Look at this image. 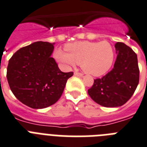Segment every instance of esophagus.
I'll list each match as a JSON object with an SVG mask.
<instances>
[{
  "instance_id": "1",
  "label": "esophagus",
  "mask_w": 147,
  "mask_h": 147,
  "mask_svg": "<svg viewBox=\"0 0 147 147\" xmlns=\"http://www.w3.org/2000/svg\"><path fill=\"white\" fill-rule=\"evenodd\" d=\"M74 75H75V76H80V77L83 76V74L81 73V72H78V71H75Z\"/></svg>"
}]
</instances>
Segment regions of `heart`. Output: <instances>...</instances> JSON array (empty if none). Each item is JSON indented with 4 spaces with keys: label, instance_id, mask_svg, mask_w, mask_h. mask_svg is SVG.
Listing matches in <instances>:
<instances>
[{
    "label": "heart",
    "instance_id": "b5f03b06",
    "mask_svg": "<svg viewBox=\"0 0 147 147\" xmlns=\"http://www.w3.org/2000/svg\"><path fill=\"white\" fill-rule=\"evenodd\" d=\"M65 49L66 53L60 50L56 51L57 60L69 66L81 64L85 72L94 76L106 73L114 60V49L107 40L74 43L66 45Z\"/></svg>",
    "mask_w": 147,
    "mask_h": 147
}]
</instances>
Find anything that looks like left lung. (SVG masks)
I'll return each mask as SVG.
<instances>
[{"instance_id": "1", "label": "left lung", "mask_w": 147, "mask_h": 147, "mask_svg": "<svg viewBox=\"0 0 147 147\" xmlns=\"http://www.w3.org/2000/svg\"><path fill=\"white\" fill-rule=\"evenodd\" d=\"M116 60L109 72L94 80L88 93L93 100L105 107H118L127 102L139 83L138 57L124 43L115 45Z\"/></svg>"}]
</instances>
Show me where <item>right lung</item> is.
Listing matches in <instances>:
<instances>
[{"label":"right lung","mask_w":147,"mask_h":147,"mask_svg":"<svg viewBox=\"0 0 147 147\" xmlns=\"http://www.w3.org/2000/svg\"><path fill=\"white\" fill-rule=\"evenodd\" d=\"M54 43L37 41L20 48L9 59L7 78L14 96L32 109L54 104L73 72H63L51 57Z\"/></svg>","instance_id":"right-lung-1"}]
</instances>
